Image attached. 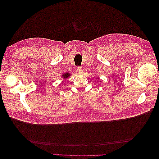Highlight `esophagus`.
Listing matches in <instances>:
<instances>
[{
    "mask_svg": "<svg viewBox=\"0 0 159 159\" xmlns=\"http://www.w3.org/2000/svg\"><path fill=\"white\" fill-rule=\"evenodd\" d=\"M76 71H77V72H78V74H81L83 73V70H82V68H81V67H80V66H78L76 68Z\"/></svg>",
    "mask_w": 159,
    "mask_h": 159,
    "instance_id": "1",
    "label": "esophagus"
}]
</instances>
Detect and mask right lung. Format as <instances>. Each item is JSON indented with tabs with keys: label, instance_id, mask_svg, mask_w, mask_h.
I'll return each instance as SVG.
<instances>
[{
	"label": "right lung",
	"instance_id": "right-lung-1",
	"mask_svg": "<svg viewBox=\"0 0 159 159\" xmlns=\"http://www.w3.org/2000/svg\"><path fill=\"white\" fill-rule=\"evenodd\" d=\"M69 76H70V74H64V75H63V77H64V78H68Z\"/></svg>",
	"mask_w": 159,
	"mask_h": 159
}]
</instances>
